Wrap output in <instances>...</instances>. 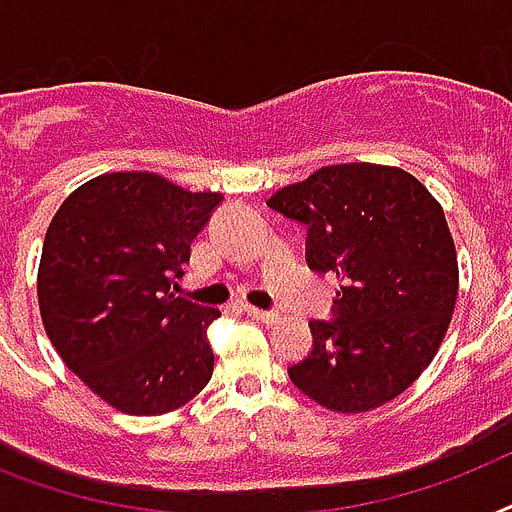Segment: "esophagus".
I'll return each mask as SVG.
<instances>
[{
    "label": "esophagus",
    "instance_id": "esophagus-1",
    "mask_svg": "<svg viewBox=\"0 0 512 512\" xmlns=\"http://www.w3.org/2000/svg\"><path fill=\"white\" fill-rule=\"evenodd\" d=\"M244 313H247L249 319L263 321V324H273V321L279 319L273 311H263V308H255V305H244Z\"/></svg>",
    "mask_w": 512,
    "mask_h": 512
}]
</instances>
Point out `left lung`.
<instances>
[{
  "mask_svg": "<svg viewBox=\"0 0 512 512\" xmlns=\"http://www.w3.org/2000/svg\"><path fill=\"white\" fill-rule=\"evenodd\" d=\"M308 225L313 271L340 281L335 321H311L313 350L289 380L340 414L401 396L441 348L460 287L444 209L401 167H321L268 199Z\"/></svg>",
  "mask_w": 512,
  "mask_h": 512,
  "instance_id": "left-lung-1",
  "label": "left lung"
}]
</instances>
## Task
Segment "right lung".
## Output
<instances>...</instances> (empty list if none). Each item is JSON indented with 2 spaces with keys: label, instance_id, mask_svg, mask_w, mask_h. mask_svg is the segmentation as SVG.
<instances>
[{
  "label": "right lung",
  "instance_id": "add662e5",
  "mask_svg": "<svg viewBox=\"0 0 512 512\" xmlns=\"http://www.w3.org/2000/svg\"><path fill=\"white\" fill-rule=\"evenodd\" d=\"M220 193L156 172L79 185L44 233L36 295L63 364L124 414H167L212 377L207 327L220 316L172 287Z\"/></svg>",
  "mask_w": 512,
  "mask_h": 512
}]
</instances>
